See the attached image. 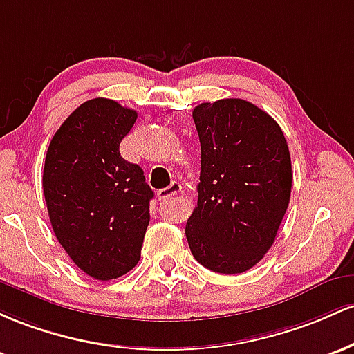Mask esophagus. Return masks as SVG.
I'll list each match as a JSON object with an SVG mask.
<instances>
[{
  "mask_svg": "<svg viewBox=\"0 0 354 354\" xmlns=\"http://www.w3.org/2000/svg\"><path fill=\"white\" fill-rule=\"evenodd\" d=\"M180 190H182V185L178 184V182H172V184H170L169 187L158 190L157 197H158V201H167V198H170L172 196H177V194L180 192Z\"/></svg>",
  "mask_w": 354,
  "mask_h": 354,
  "instance_id": "34e87169",
  "label": "esophagus"
}]
</instances>
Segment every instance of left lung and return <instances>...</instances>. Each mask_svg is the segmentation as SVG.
Returning a JSON list of instances; mask_svg holds the SVG:
<instances>
[{
  "label": "left lung",
  "instance_id": "8db88e82",
  "mask_svg": "<svg viewBox=\"0 0 354 354\" xmlns=\"http://www.w3.org/2000/svg\"><path fill=\"white\" fill-rule=\"evenodd\" d=\"M201 142L197 205L185 225L204 268L239 274L264 257L289 205L291 156L271 115L241 98L192 112Z\"/></svg>",
  "mask_w": 354,
  "mask_h": 354
}]
</instances>
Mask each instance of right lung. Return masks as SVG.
Returning a JSON list of instances; mask_svg holds the SVG:
<instances>
[{"label": "right lung", "instance_id": "obj_1", "mask_svg": "<svg viewBox=\"0 0 354 354\" xmlns=\"http://www.w3.org/2000/svg\"><path fill=\"white\" fill-rule=\"evenodd\" d=\"M137 112L109 98L82 103L51 138L43 192L51 227L70 259L98 281L137 266L153 190L120 156Z\"/></svg>", "mask_w": 354, "mask_h": 354}]
</instances>
